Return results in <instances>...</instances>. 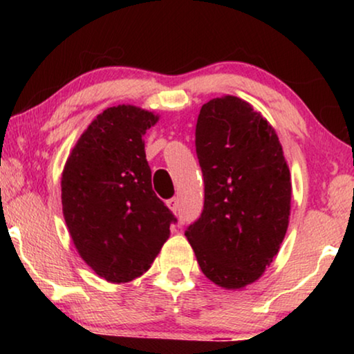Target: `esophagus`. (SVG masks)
<instances>
[{
	"label": "esophagus",
	"mask_w": 354,
	"mask_h": 354,
	"mask_svg": "<svg viewBox=\"0 0 354 354\" xmlns=\"http://www.w3.org/2000/svg\"><path fill=\"white\" fill-rule=\"evenodd\" d=\"M166 205H167L169 209H171V211L174 212V214H176L177 209H178V201H177V198H171V200H167Z\"/></svg>",
	"instance_id": "1"
}]
</instances>
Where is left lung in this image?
Instances as JSON below:
<instances>
[{
	"label": "left lung",
	"instance_id": "left-lung-1",
	"mask_svg": "<svg viewBox=\"0 0 354 354\" xmlns=\"http://www.w3.org/2000/svg\"><path fill=\"white\" fill-rule=\"evenodd\" d=\"M195 145L205 207L185 236L212 283L241 290L264 274L287 234L288 164L272 125L232 95L201 106Z\"/></svg>",
	"mask_w": 354,
	"mask_h": 354
}]
</instances>
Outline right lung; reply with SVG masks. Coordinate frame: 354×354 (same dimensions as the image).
I'll use <instances>...</instances> for the list:
<instances>
[{
	"label": "right lung",
	"mask_w": 354,
	"mask_h": 354,
	"mask_svg": "<svg viewBox=\"0 0 354 354\" xmlns=\"http://www.w3.org/2000/svg\"><path fill=\"white\" fill-rule=\"evenodd\" d=\"M151 111L119 104L96 115L77 140L61 177V200L80 258L113 283L149 269L176 217L154 195L143 135Z\"/></svg>",
	"instance_id": "obj_1"
}]
</instances>
